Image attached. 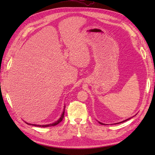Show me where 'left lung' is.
<instances>
[{"instance_id": "8db88e82", "label": "left lung", "mask_w": 155, "mask_h": 155, "mask_svg": "<svg viewBox=\"0 0 155 155\" xmlns=\"http://www.w3.org/2000/svg\"><path fill=\"white\" fill-rule=\"evenodd\" d=\"M130 118H127V119H126V120H123V121H121V122H120V123H114V124H118V123H123V122H125V121H127V120H129ZM98 123H99L101 124H103V125H104L105 124H103V123H101V122H98Z\"/></svg>"}]
</instances>
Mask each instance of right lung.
Returning <instances> with one entry per match:
<instances>
[{
	"label": "right lung",
	"instance_id": "1",
	"mask_svg": "<svg viewBox=\"0 0 155 155\" xmlns=\"http://www.w3.org/2000/svg\"><path fill=\"white\" fill-rule=\"evenodd\" d=\"M64 109H65V105L64 106V109H63V111H62V113L61 114V117L58 118V119L57 120L54 122L53 123H51V124H44V125H41V124H31V123H27V122H25L26 123H27V124L28 125H32V126H36V127H52V126H55V125L58 124V123H60L61 122L62 120V119H63L64 118Z\"/></svg>",
	"mask_w": 155,
	"mask_h": 155
}]
</instances>
